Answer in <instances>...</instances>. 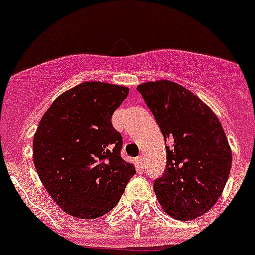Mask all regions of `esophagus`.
<instances>
[{
    "label": "esophagus",
    "instance_id": "1",
    "mask_svg": "<svg viewBox=\"0 0 255 255\" xmlns=\"http://www.w3.org/2000/svg\"><path fill=\"white\" fill-rule=\"evenodd\" d=\"M136 164H137V168H139V169H143V168H144V159L141 157V156H139V157L136 159Z\"/></svg>",
    "mask_w": 255,
    "mask_h": 255
}]
</instances>
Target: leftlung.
I'll return each mask as SVG.
<instances>
[{"label": "left lung", "mask_w": 255, "mask_h": 255, "mask_svg": "<svg viewBox=\"0 0 255 255\" xmlns=\"http://www.w3.org/2000/svg\"><path fill=\"white\" fill-rule=\"evenodd\" d=\"M164 140L167 168L153 182L170 217L188 221L218 201L232 168V148L209 106L178 83L161 79L137 86Z\"/></svg>", "instance_id": "left-lung-1"}]
</instances>
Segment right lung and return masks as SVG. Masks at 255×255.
<instances>
[{"label":"right lung","mask_w":255,"mask_h":255,"mask_svg":"<svg viewBox=\"0 0 255 255\" xmlns=\"http://www.w3.org/2000/svg\"><path fill=\"white\" fill-rule=\"evenodd\" d=\"M129 88L83 82L54 100L34 133L33 160L55 204L77 218L94 220L115 208L136 173L122 159V135L112 127Z\"/></svg>","instance_id":"1"}]
</instances>
